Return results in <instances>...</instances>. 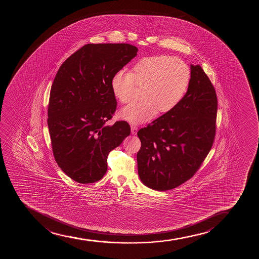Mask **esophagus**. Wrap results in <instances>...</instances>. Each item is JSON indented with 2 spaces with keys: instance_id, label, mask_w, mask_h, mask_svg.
Listing matches in <instances>:
<instances>
[{
  "instance_id": "1",
  "label": "esophagus",
  "mask_w": 259,
  "mask_h": 259,
  "mask_svg": "<svg viewBox=\"0 0 259 259\" xmlns=\"http://www.w3.org/2000/svg\"><path fill=\"white\" fill-rule=\"evenodd\" d=\"M137 131H138V128L137 126H131V133H132V135H137Z\"/></svg>"
}]
</instances>
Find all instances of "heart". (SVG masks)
Here are the masks:
<instances>
[{
  "instance_id": "heart-1",
  "label": "heart",
  "mask_w": 259,
  "mask_h": 259,
  "mask_svg": "<svg viewBox=\"0 0 259 259\" xmlns=\"http://www.w3.org/2000/svg\"><path fill=\"white\" fill-rule=\"evenodd\" d=\"M191 71L176 57L155 55L135 63L131 72L118 70L110 79L113 95L122 104L134 98L136 87L142 88L141 101L123 108L119 116L131 124H140L160 114L175 110L187 94Z\"/></svg>"
}]
</instances>
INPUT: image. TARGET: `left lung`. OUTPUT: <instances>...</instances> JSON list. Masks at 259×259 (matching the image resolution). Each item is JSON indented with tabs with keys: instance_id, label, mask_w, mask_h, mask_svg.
I'll return each mask as SVG.
<instances>
[{
	"instance_id": "8db88e82",
	"label": "left lung",
	"mask_w": 259,
	"mask_h": 259,
	"mask_svg": "<svg viewBox=\"0 0 259 259\" xmlns=\"http://www.w3.org/2000/svg\"><path fill=\"white\" fill-rule=\"evenodd\" d=\"M218 101L201 66L191 65V81L178 106L137 132L138 175L157 191L177 188L192 178L211 150L216 131Z\"/></svg>"
}]
</instances>
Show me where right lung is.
Segmentation results:
<instances>
[{"label":"right lung","mask_w":259,"mask_h":259,"mask_svg":"<svg viewBox=\"0 0 259 259\" xmlns=\"http://www.w3.org/2000/svg\"><path fill=\"white\" fill-rule=\"evenodd\" d=\"M130 44H87L63 63L52 84L48 124L55 161L75 182H98L107 157L131 134L124 121L112 126L116 100L114 73L137 55Z\"/></svg>","instance_id":"add662e5"}]
</instances>
